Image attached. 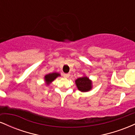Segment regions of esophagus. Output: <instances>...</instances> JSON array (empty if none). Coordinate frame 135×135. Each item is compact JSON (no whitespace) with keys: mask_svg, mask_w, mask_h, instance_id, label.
<instances>
[{"mask_svg":"<svg viewBox=\"0 0 135 135\" xmlns=\"http://www.w3.org/2000/svg\"><path fill=\"white\" fill-rule=\"evenodd\" d=\"M63 76L64 77H65V78H68V77H69V76H70V74H63Z\"/></svg>","mask_w":135,"mask_h":135,"instance_id":"34e87169","label":"esophagus"}]
</instances>
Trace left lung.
Listing matches in <instances>:
<instances>
[{
	"instance_id": "1",
	"label": "left lung",
	"mask_w": 135,
	"mask_h": 135,
	"mask_svg": "<svg viewBox=\"0 0 135 135\" xmlns=\"http://www.w3.org/2000/svg\"><path fill=\"white\" fill-rule=\"evenodd\" d=\"M77 89L82 92H87L92 89V81L86 76L78 78L75 80Z\"/></svg>"
}]
</instances>
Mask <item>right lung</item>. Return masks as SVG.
Instances as JSON below:
<instances>
[{"label": "right lung", "mask_w": 135, "mask_h": 135, "mask_svg": "<svg viewBox=\"0 0 135 135\" xmlns=\"http://www.w3.org/2000/svg\"><path fill=\"white\" fill-rule=\"evenodd\" d=\"M58 76H60V74L56 72L51 73V74H49L45 75L44 80H45V82H46V84L47 85L50 84Z\"/></svg>", "instance_id": "obj_1"}]
</instances>
